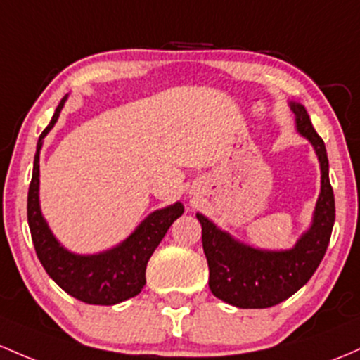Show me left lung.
Returning a JSON list of instances; mask_svg holds the SVG:
<instances>
[{"label": "left lung", "mask_w": 360, "mask_h": 360, "mask_svg": "<svg viewBox=\"0 0 360 360\" xmlns=\"http://www.w3.org/2000/svg\"><path fill=\"white\" fill-rule=\"evenodd\" d=\"M301 135L313 143L321 164V193L314 210V222L290 251H258L239 244L219 231L203 215L201 243L210 270L212 294L243 309H263L289 299L307 280L325 256L335 222V196L328 177L325 141L314 131L309 116L301 104L292 102Z\"/></svg>", "instance_id": "8db88e82"}]
</instances>
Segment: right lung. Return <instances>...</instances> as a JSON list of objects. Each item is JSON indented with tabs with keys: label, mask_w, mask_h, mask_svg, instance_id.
Wrapping results in <instances>:
<instances>
[{
	"label": "right lung",
	"mask_w": 360,
	"mask_h": 360,
	"mask_svg": "<svg viewBox=\"0 0 360 360\" xmlns=\"http://www.w3.org/2000/svg\"><path fill=\"white\" fill-rule=\"evenodd\" d=\"M65 101L66 97H63L49 126L39 136L32 181L27 198V220H29L30 236L39 262L42 263L47 275L63 290L82 302L112 306L140 294L147 282L145 271L150 256L153 255L174 220L183 215L184 207L176 203L153 212L124 243L101 255H71L65 248L59 246L39 208V152L42 147V138L58 121Z\"/></svg>",
	"instance_id": "1"
}]
</instances>
